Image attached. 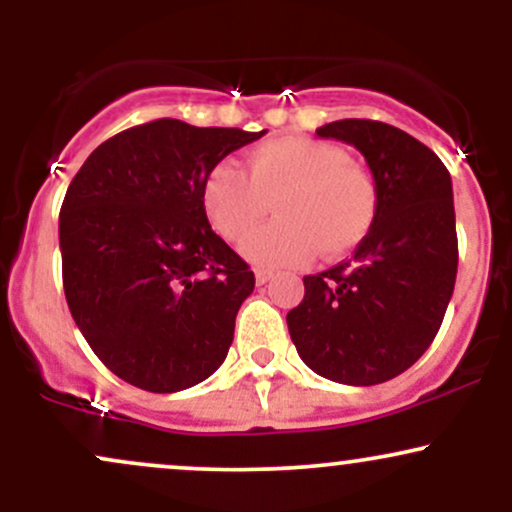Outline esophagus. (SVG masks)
Segmentation results:
<instances>
[{
    "label": "esophagus",
    "mask_w": 512,
    "mask_h": 512,
    "mask_svg": "<svg viewBox=\"0 0 512 512\" xmlns=\"http://www.w3.org/2000/svg\"><path fill=\"white\" fill-rule=\"evenodd\" d=\"M269 279H272V272H267V269H257V272H255V281H257V284H267V281Z\"/></svg>",
    "instance_id": "1"
}]
</instances>
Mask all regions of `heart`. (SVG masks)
<instances>
[{
	"instance_id": "1",
	"label": "heart",
	"mask_w": 512,
	"mask_h": 512,
	"mask_svg": "<svg viewBox=\"0 0 512 512\" xmlns=\"http://www.w3.org/2000/svg\"><path fill=\"white\" fill-rule=\"evenodd\" d=\"M272 203L277 221L249 239ZM202 204L214 231L243 245L257 267H296L351 252L378 219V187L342 146L308 137L269 139L248 154V173L233 163L211 168Z\"/></svg>"
}]
</instances>
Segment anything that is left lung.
Masks as SVG:
<instances>
[{
  "mask_svg": "<svg viewBox=\"0 0 512 512\" xmlns=\"http://www.w3.org/2000/svg\"><path fill=\"white\" fill-rule=\"evenodd\" d=\"M317 137L356 146L378 187V219L354 257L303 276L286 322L322 378L378 385L419 361L440 330L457 276L448 168L428 146L378 120H337Z\"/></svg>",
  "mask_w": 512,
  "mask_h": 512,
  "instance_id": "1",
  "label": "left lung"
}]
</instances>
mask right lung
<instances>
[{
    "instance_id": "obj_1",
    "label": "right lung",
    "mask_w": 512,
    "mask_h": 512,
    "mask_svg": "<svg viewBox=\"0 0 512 512\" xmlns=\"http://www.w3.org/2000/svg\"><path fill=\"white\" fill-rule=\"evenodd\" d=\"M262 132L146 122L103 142L60 209L62 284L88 346L149 392L207 380L233 342L255 274L211 231V168Z\"/></svg>"
}]
</instances>
